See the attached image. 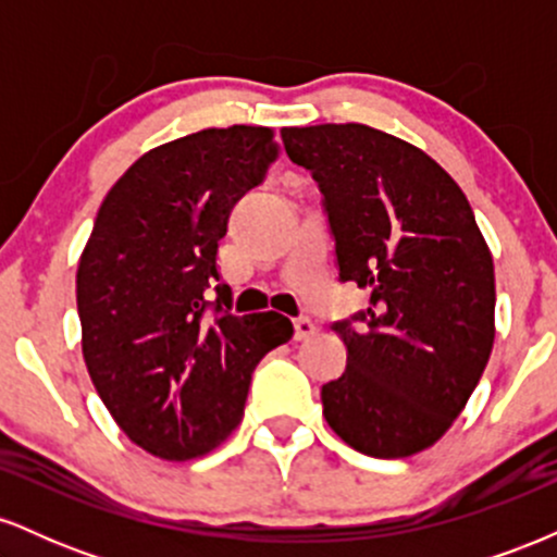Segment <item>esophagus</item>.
Segmentation results:
<instances>
[{
    "mask_svg": "<svg viewBox=\"0 0 557 557\" xmlns=\"http://www.w3.org/2000/svg\"><path fill=\"white\" fill-rule=\"evenodd\" d=\"M293 330H296V341H309L317 335V324L309 317L293 319Z\"/></svg>",
    "mask_w": 557,
    "mask_h": 557,
    "instance_id": "1",
    "label": "esophagus"
}]
</instances>
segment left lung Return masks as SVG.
Returning a JSON list of instances; mask_svg holds the SVG:
<instances>
[{"instance_id":"1","label":"left lung","mask_w":557,"mask_h":557,"mask_svg":"<svg viewBox=\"0 0 557 557\" xmlns=\"http://www.w3.org/2000/svg\"><path fill=\"white\" fill-rule=\"evenodd\" d=\"M319 183L341 280L369 290L361 327L335 324L343 376L324 419L354 450L408 458L463 411L495 343V267L469 198L408 140L361 123L283 127Z\"/></svg>"}]
</instances>
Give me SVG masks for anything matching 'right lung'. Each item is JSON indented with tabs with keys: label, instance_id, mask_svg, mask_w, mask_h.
<instances>
[{
	"label": "right lung",
	"instance_id": "obj_1",
	"mask_svg": "<svg viewBox=\"0 0 557 557\" xmlns=\"http://www.w3.org/2000/svg\"><path fill=\"white\" fill-rule=\"evenodd\" d=\"M277 157L272 127H207L157 146L112 185L75 277L88 374L131 443L201 458L240 424L257 363L293 337L274 311L230 314L216 243ZM215 319L206 317L208 290Z\"/></svg>",
	"mask_w": 557,
	"mask_h": 557
}]
</instances>
